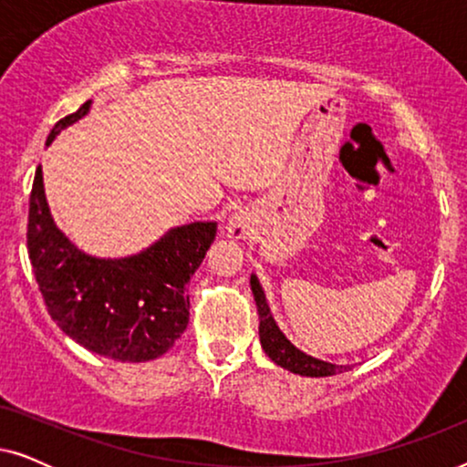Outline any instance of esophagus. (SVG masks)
Listing matches in <instances>:
<instances>
[{
  "label": "esophagus",
  "instance_id": "obj_1",
  "mask_svg": "<svg viewBox=\"0 0 467 467\" xmlns=\"http://www.w3.org/2000/svg\"><path fill=\"white\" fill-rule=\"evenodd\" d=\"M248 232V223L244 214H232L227 221V235L234 240H242Z\"/></svg>",
  "mask_w": 467,
  "mask_h": 467
}]
</instances>
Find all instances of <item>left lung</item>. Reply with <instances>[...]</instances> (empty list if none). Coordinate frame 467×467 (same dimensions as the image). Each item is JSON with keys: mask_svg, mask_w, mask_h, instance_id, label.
I'll list each match as a JSON object with an SVG mask.
<instances>
[{"mask_svg": "<svg viewBox=\"0 0 467 467\" xmlns=\"http://www.w3.org/2000/svg\"><path fill=\"white\" fill-rule=\"evenodd\" d=\"M251 291L257 304L259 312V340L261 348L265 350V355L276 363V366L289 369L293 374L299 376H310V379H321V376H334L340 372H348L350 366H337V363H329L317 357L306 355L304 350H299L296 344H291L280 327L274 321L270 306H267L265 293L261 289L259 278L251 274Z\"/></svg>", "mask_w": 467, "mask_h": 467, "instance_id": "obj_1", "label": "left lung"}]
</instances>
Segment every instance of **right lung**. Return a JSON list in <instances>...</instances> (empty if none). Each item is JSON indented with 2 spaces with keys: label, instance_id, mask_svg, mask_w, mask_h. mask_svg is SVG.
<instances>
[{
  "label": "right lung",
  "instance_id": "right-lung-1",
  "mask_svg": "<svg viewBox=\"0 0 467 467\" xmlns=\"http://www.w3.org/2000/svg\"><path fill=\"white\" fill-rule=\"evenodd\" d=\"M91 99L53 127L80 120ZM216 223L171 227L138 254L101 259L82 253L55 225L37 165L29 195L27 251L48 315L82 347L114 361H150L174 347L187 329V283L214 242Z\"/></svg>",
  "mask_w": 467,
  "mask_h": 467
}]
</instances>
